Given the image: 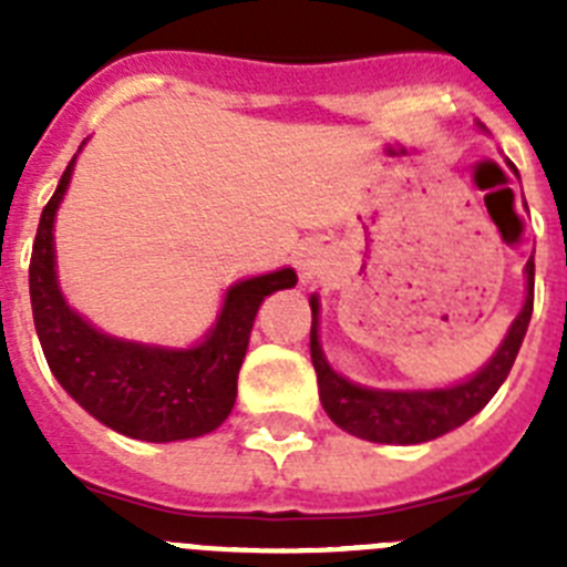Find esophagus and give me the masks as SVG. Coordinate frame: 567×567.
<instances>
[{
  "instance_id": "34e87169",
  "label": "esophagus",
  "mask_w": 567,
  "mask_h": 567,
  "mask_svg": "<svg viewBox=\"0 0 567 567\" xmlns=\"http://www.w3.org/2000/svg\"><path fill=\"white\" fill-rule=\"evenodd\" d=\"M303 269H307V272H303V275H312V272H315L312 264H303Z\"/></svg>"
}]
</instances>
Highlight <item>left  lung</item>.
<instances>
[{
    "label": "left lung",
    "instance_id": "left-lung-1",
    "mask_svg": "<svg viewBox=\"0 0 567 567\" xmlns=\"http://www.w3.org/2000/svg\"><path fill=\"white\" fill-rule=\"evenodd\" d=\"M525 275H528L525 307L511 323L497 354L465 383L452 385V389H434V392H374V389L354 385L332 372V365L327 363L318 343V298H312L309 349H312V365L318 372L320 403L332 423H338L343 432L372 440V443L412 445L440 437L474 417L497 394L503 380L508 378L511 365L517 360L519 346H523L525 329H528L530 312H534V258L525 264Z\"/></svg>",
    "mask_w": 567,
    "mask_h": 567
}]
</instances>
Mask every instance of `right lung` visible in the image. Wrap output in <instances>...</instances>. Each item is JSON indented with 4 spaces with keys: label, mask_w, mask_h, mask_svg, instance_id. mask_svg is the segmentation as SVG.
<instances>
[{
    "label": "right lung",
    "mask_w": 567,
    "mask_h": 567,
    "mask_svg": "<svg viewBox=\"0 0 567 567\" xmlns=\"http://www.w3.org/2000/svg\"><path fill=\"white\" fill-rule=\"evenodd\" d=\"M73 162L44 204L30 255V307L50 372L70 398L113 432L147 443L202 437L233 412L238 369L260 300L275 289L295 287L298 275L280 269L235 284L207 340L184 352L96 332L64 303L53 269V218Z\"/></svg>",
    "instance_id": "add662e5"
}]
</instances>
